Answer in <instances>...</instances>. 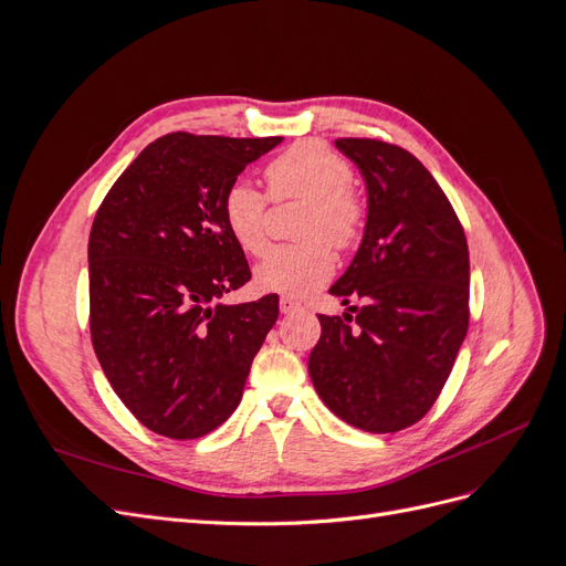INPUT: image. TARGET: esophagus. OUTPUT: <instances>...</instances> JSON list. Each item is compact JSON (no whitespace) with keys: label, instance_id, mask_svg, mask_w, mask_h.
I'll return each instance as SVG.
<instances>
[{"label":"esophagus","instance_id":"1","mask_svg":"<svg viewBox=\"0 0 566 566\" xmlns=\"http://www.w3.org/2000/svg\"><path fill=\"white\" fill-rule=\"evenodd\" d=\"M279 306H281V314H295V312L302 310V304L297 300H293V297H281Z\"/></svg>","mask_w":566,"mask_h":566}]
</instances>
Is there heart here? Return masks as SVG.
Listing matches in <instances>:
<instances>
[{
	"instance_id": "b5f03b06",
	"label": "heart",
	"mask_w": 566,
	"mask_h": 566,
	"mask_svg": "<svg viewBox=\"0 0 566 566\" xmlns=\"http://www.w3.org/2000/svg\"><path fill=\"white\" fill-rule=\"evenodd\" d=\"M352 165L318 142H304L281 153L266 167L273 200H306L297 245L271 248L254 266V287L262 293L302 297L333 276L335 260L328 244L349 248L364 224V202L352 191ZM221 214L233 241L250 254L266 245V196L235 179L221 198Z\"/></svg>"
}]
</instances>
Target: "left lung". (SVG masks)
Masks as SVG:
<instances>
[{"instance_id": "1", "label": "left lung", "mask_w": 566, "mask_h": 566, "mask_svg": "<svg viewBox=\"0 0 566 566\" xmlns=\"http://www.w3.org/2000/svg\"><path fill=\"white\" fill-rule=\"evenodd\" d=\"M368 193L364 241L331 295L361 297L318 316L310 375L323 403L364 432L416 424L447 385L470 323L465 231L434 177L408 150L337 139Z\"/></svg>"}]
</instances>
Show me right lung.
I'll return each mask as SVG.
<instances>
[{
  "instance_id": "right-lung-1",
  "label": "right lung",
  "mask_w": 566,
  "mask_h": 566,
  "mask_svg": "<svg viewBox=\"0 0 566 566\" xmlns=\"http://www.w3.org/2000/svg\"><path fill=\"white\" fill-rule=\"evenodd\" d=\"M283 136L165 134L113 184L90 233L92 345L134 418L198 439L241 403L279 297L221 304L250 281L221 198Z\"/></svg>"
}]
</instances>
